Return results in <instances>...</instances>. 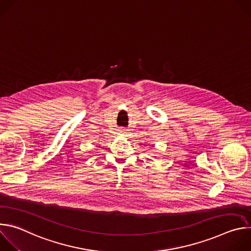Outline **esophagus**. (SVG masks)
Instances as JSON below:
<instances>
[{
    "label": "esophagus",
    "mask_w": 251,
    "mask_h": 251,
    "mask_svg": "<svg viewBox=\"0 0 251 251\" xmlns=\"http://www.w3.org/2000/svg\"><path fill=\"white\" fill-rule=\"evenodd\" d=\"M119 133H121V134H126L127 131H125V129H119Z\"/></svg>",
    "instance_id": "34e87169"
}]
</instances>
